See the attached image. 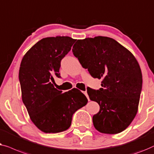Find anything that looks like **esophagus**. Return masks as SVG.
Instances as JSON below:
<instances>
[{"label": "esophagus", "mask_w": 154, "mask_h": 154, "mask_svg": "<svg viewBox=\"0 0 154 154\" xmlns=\"http://www.w3.org/2000/svg\"><path fill=\"white\" fill-rule=\"evenodd\" d=\"M83 94H84V95H85V96H86V98H87L88 100H89V98H88V94H87V92H86V91H84Z\"/></svg>", "instance_id": "1"}]
</instances>
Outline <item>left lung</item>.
<instances>
[{
    "label": "left lung",
    "instance_id": "obj_1",
    "mask_svg": "<svg viewBox=\"0 0 154 154\" xmlns=\"http://www.w3.org/2000/svg\"><path fill=\"white\" fill-rule=\"evenodd\" d=\"M72 52L94 78L103 79L99 90L87 88L91 100L100 105L93 116L97 131L117 134L128 127L137 112L142 87L139 63L117 41L98 36L77 40Z\"/></svg>",
    "mask_w": 154,
    "mask_h": 154
}]
</instances>
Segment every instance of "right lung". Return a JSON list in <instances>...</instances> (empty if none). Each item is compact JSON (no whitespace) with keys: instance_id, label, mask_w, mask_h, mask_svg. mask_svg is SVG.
<instances>
[{"instance_id":"add662e5","label":"right lung","mask_w":154,"mask_h":154,"mask_svg":"<svg viewBox=\"0 0 154 154\" xmlns=\"http://www.w3.org/2000/svg\"><path fill=\"white\" fill-rule=\"evenodd\" d=\"M75 41L68 36L43 38L21 60L19 79L22 101L31 121L45 133L68 129L73 114L88 102L77 88L63 93L54 86V77H60V61Z\"/></svg>"}]
</instances>
